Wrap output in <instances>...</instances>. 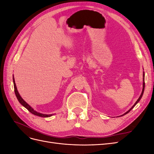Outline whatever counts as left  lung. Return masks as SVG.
Here are the masks:
<instances>
[{
	"label": "left lung",
	"instance_id": "8db88e82",
	"mask_svg": "<svg viewBox=\"0 0 154 154\" xmlns=\"http://www.w3.org/2000/svg\"><path fill=\"white\" fill-rule=\"evenodd\" d=\"M144 85H145V84H144V72H143V91H142V92H141V96H139V98H138V100H137V101L136 102V103H135V104L131 107V108H130L127 112H125V114H123V115H122V116H124V115H125V114H127V113H128L130 111V110H131L133 108H134V107L135 106H136V105L138 103V102L139 101H140V100H141V97H142V96H143V92H144Z\"/></svg>",
	"mask_w": 154,
	"mask_h": 154
}]
</instances>
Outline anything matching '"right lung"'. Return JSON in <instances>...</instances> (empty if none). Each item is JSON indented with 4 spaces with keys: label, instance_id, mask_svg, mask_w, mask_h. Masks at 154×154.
I'll return each mask as SVG.
<instances>
[{
    "label": "right lung",
    "instance_id": "add662e5",
    "mask_svg": "<svg viewBox=\"0 0 154 154\" xmlns=\"http://www.w3.org/2000/svg\"><path fill=\"white\" fill-rule=\"evenodd\" d=\"M13 84H14V89H15V95L17 97V100H18V101L20 102V103L21 105H22L24 106L25 108H26L27 110H28L31 113H32V114H34L35 116H40V117H43V118H48V117H50V116H53V114H41L38 112L35 111L32 108V107L27 104L26 102L22 98V97L20 96V95L19 94V93H18V91H17V86L15 84V79H14V77L13 78Z\"/></svg>",
    "mask_w": 154,
    "mask_h": 154
}]
</instances>
